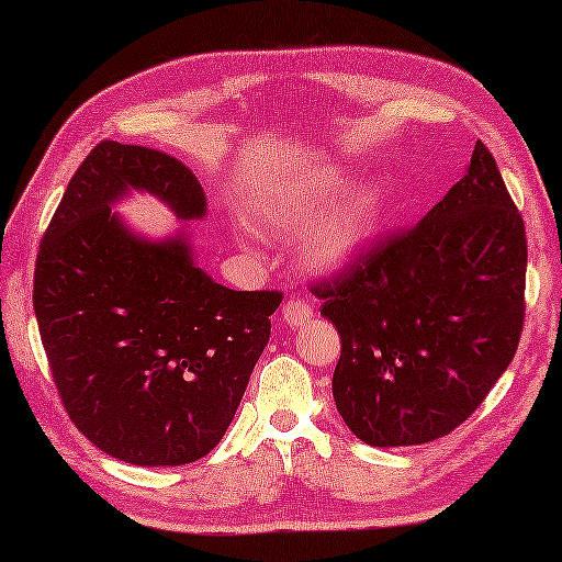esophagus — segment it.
Segmentation results:
<instances>
[{
    "label": "esophagus",
    "instance_id": "34e87169",
    "mask_svg": "<svg viewBox=\"0 0 562 562\" xmlns=\"http://www.w3.org/2000/svg\"><path fill=\"white\" fill-rule=\"evenodd\" d=\"M314 316V306L304 300H290L282 306V321L288 326H302L304 321Z\"/></svg>",
    "mask_w": 562,
    "mask_h": 562
}]
</instances>
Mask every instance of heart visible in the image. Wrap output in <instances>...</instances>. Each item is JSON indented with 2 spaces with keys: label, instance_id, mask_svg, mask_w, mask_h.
Masks as SVG:
<instances>
[{
  "label": "heart",
  "instance_id": "1",
  "mask_svg": "<svg viewBox=\"0 0 562 562\" xmlns=\"http://www.w3.org/2000/svg\"><path fill=\"white\" fill-rule=\"evenodd\" d=\"M338 190L336 173L300 178L296 183L262 198L256 212L260 234L294 232L312 222ZM379 220V198L372 188H355L338 207H333L306 236L302 256L316 270H340L364 248Z\"/></svg>",
  "mask_w": 562,
  "mask_h": 562
}]
</instances>
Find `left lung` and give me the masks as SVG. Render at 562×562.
I'll return each instance as SVG.
<instances>
[{
    "mask_svg": "<svg viewBox=\"0 0 562 562\" xmlns=\"http://www.w3.org/2000/svg\"><path fill=\"white\" fill-rule=\"evenodd\" d=\"M524 280V220L479 139L413 229L312 288L340 333L333 398L350 432L413 447L459 427L517 352Z\"/></svg>",
    "mask_w": 562,
    "mask_h": 562,
    "instance_id": "obj_1",
    "label": "left lung"
}]
</instances>
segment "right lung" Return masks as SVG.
I'll return each mask as SVG.
<instances>
[{
    "label": "right lung",
    "instance_id": "obj_1",
    "mask_svg": "<svg viewBox=\"0 0 562 562\" xmlns=\"http://www.w3.org/2000/svg\"><path fill=\"white\" fill-rule=\"evenodd\" d=\"M139 190L181 222L207 200L169 154L105 139L91 149L47 224L33 308L71 423L135 465L210 453L270 338L280 292H234L195 266L186 229L151 241L111 212Z\"/></svg>",
    "mask_w": 562,
    "mask_h": 562
}]
</instances>
